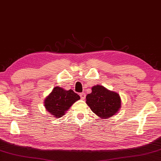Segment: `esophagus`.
Masks as SVG:
<instances>
[{
    "label": "esophagus",
    "mask_w": 161,
    "mask_h": 161,
    "mask_svg": "<svg viewBox=\"0 0 161 161\" xmlns=\"http://www.w3.org/2000/svg\"><path fill=\"white\" fill-rule=\"evenodd\" d=\"M80 97H81V99H84L86 98V94L84 93H80Z\"/></svg>",
    "instance_id": "esophagus-1"
}]
</instances>
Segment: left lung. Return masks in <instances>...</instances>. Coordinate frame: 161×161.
<instances>
[{"label": "left lung", "instance_id": "1", "mask_svg": "<svg viewBox=\"0 0 161 161\" xmlns=\"http://www.w3.org/2000/svg\"><path fill=\"white\" fill-rule=\"evenodd\" d=\"M92 91L86 96V103L93 113L106 119L118 112L121 108V98L118 93L98 84L93 86Z\"/></svg>", "mask_w": 161, "mask_h": 161}]
</instances>
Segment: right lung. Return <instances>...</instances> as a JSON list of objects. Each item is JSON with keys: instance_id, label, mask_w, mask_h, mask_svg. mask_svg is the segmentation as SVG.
Here are the masks:
<instances>
[{"instance_id": "right-lung-1", "label": "right lung", "mask_w": 161, "mask_h": 161, "mask_svg": "<svg viewBox=\"0 0 161 161\" xmlns=\"http://www.w3.org/2000/svg\"><path fill=\"white\" fill-rule=\"evenodd\" d=\"M80 99V96L72 89L67 91L59 86H55L46 96L44 106L46 110L54 118H61L65 115L72 104Z\"/></svg>"}]
</instances>
